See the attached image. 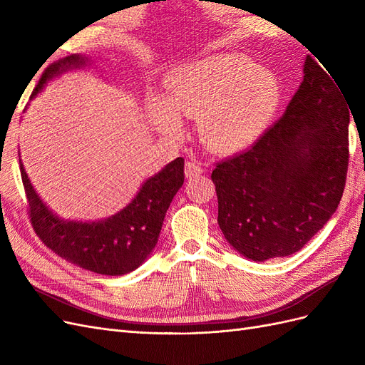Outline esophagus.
Wrapping results in <instances>:
<instances>
[{"label": "esophagus", "instance_id": "34e87169", "mask_svg": "<svg viewBox=\"0 0 365 365\" xmlns=\"http://www.w3.org/2000/svg\"><path fill=\"white\" fill-rule=\"evenodd\" d=\"M204 164L201 161H197L196 158H190L185 161V176L187 178H195V176H200L204 173Z\"/></svg>", "mask_w": 365, "mask_h": 365}]
</instances>
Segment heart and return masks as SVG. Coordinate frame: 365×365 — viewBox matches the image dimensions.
Returning <instances> with one entry per match:
<instances>
[{"instance_id":"b5f03b06","label":"heart","mask_w":365,"mask_h":365,"mask_svg":"<svg viewBox=\"0 0 365 365\" xmlns=\"http://www.w3.org/2000/svg\"><path fill=\"white\" fill-rule=\"evenodd\" d=\"M280 101L275 76L244 56L217 54L175 70L163 105L152 102L157 123L180 129V117H200L197 132L215 152H235L256 138Z\"/></svg>"}]
</instances>
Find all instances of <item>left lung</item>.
<instances>
[{
  "mask_svg": "<svg viewBox=\"0 0 365 365\" xmlns=\"http://www.w3.org/2000/svg\"><path fill=\"white\" fill-rule=\"evenodd\" d=\"M327 72L307 56L303 82L283 117L212 173L219 227L230 245L251 260L302 250L341 201L350 111Z\"/></svg>",
  "mask_w": 365,
  "mask_h": 365,
  "instance_id": "8db88e82",
  "label": "left lung"
}]
</instances>
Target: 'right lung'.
Wrapping results in <instances>:
<instances>
[{
  "label": "right lung",
  "instance_id": "obj_1",
  "mask_svg": "<svg viewBox=\"0 0 365 365\" xmlns=\"http://www.w3.org/2000/svg\"><path fill=\"white\" fill-rule=\"evenodd\" d=\"M88 59L71 54L53 62L42 73L31 97L54 76L77 68ZM21 165L33 230L51 251L83 269L103 275L134 271L157 245L165 212L184 182V158L180 157L149 178L132 202L120 213L98 222L62 220L41 201Z\"/></svg>",
  "mask_w": 365,
  "mask_h": 365
}]
</instances>
